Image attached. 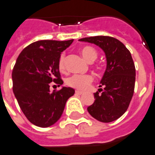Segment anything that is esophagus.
<instances>
[{
    "label": "esophagus",
    "mask_w": 155,
    "mask_h": 155,
    "mask_svg": "<svg viewBox=\"0 0 155 155\" xmlns=\"http://www.w3.org/2000/svg\"><path fill=\"white\" fill-rule=\"evenodd\" d=\"M75 93H76L77 94H82L84 92L83 91H75Z\"/></svg>",
    "instance_id": "esophagus-1"
}]
</instances>
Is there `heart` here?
I'll return each mask as SVG.
<instances>
[{
    "instance_id": "1",
    "label": "heart",
    "mask_w": 155,
    "mask_h": 155,
    "mask_svg": "<svg viewBox=\"0 0 155 155\" xmlns=\"http://www.w3.org/2000/svg\"><path fill=\"white\" fill-rule=\"evenodd\" d=\"M81 56L87 62L91 63L97 58V52L91 47H85L80 50ZM60 71H64V56L61 55L58 62ZM94 78L91 75H73L66 79V84L70 87L78 90H86L92 83Z\"/></svg>"
}]
</instances>
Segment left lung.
<instances>
[{
    "label": "left lung",
    "mask_w": 155,
    "mask_h": 155,
    "mask_svg": "<svg viewBox=\"0 0 155 155\" xmlns=\"http://www.w3.org/2000/svg\"><path fill=\"white\" fill-rule=\"evenodd\" d=\"M99 47L104 51L107 68L100 83L104 89L94 93V104L87 107L97 120L108 123L123 115L134 95L136 69L130 51L120 40L110 36L80 39Z\"/></svg>",
    "instance_id": "left-lung-1"
}]
</instances>
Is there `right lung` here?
Returning <instances> with one entry per match:
<instances>
[{
  "instance_id": "obj_1",
  "label": "right lung",
  "mask_w": 155,
  "mask_h": 155,
  "mask_svg": "<svg viewBox=\"0 0 155 155\" xmlns=\"http://www.w3.org/2000/svg\"><path fill=\"white\" fill-rule=\"evenodd\" d=\"M74 39L67 41L40 40L21 51L12 73L13 91L19 107L31 123L41 128L54 124L63 113L74 89L62 86L60 91H50L51 81L63 84L58 62L62 51Z\"/></svg>"
}]
</instances>
